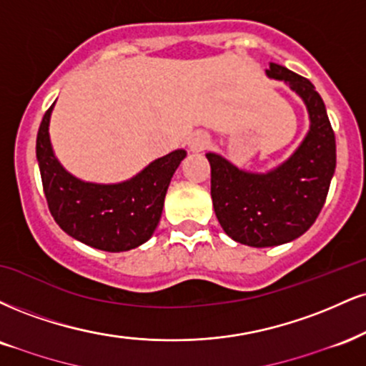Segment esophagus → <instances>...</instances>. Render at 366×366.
<instances>
[{"instance_id": "34e87169", "label": "esophagus", "mask_w": 366, "mask_h": 366, "mask_svg": "<svg viewBox=\"0 0 366 366\" xmlns=\"http://www.w3.org/2000/svg\"><path fill=\"white\" fill-rule=\"evenodd\" d=\"M209 134L208 133H202V131H197L189 138L187 144L189 148H191V152H202V149H206L209 147Z\"/></svg>"}]
</instances>
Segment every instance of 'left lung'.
Segmentation results:
<instances>
[{"instance_id":"left-lung-1","label":"left lung","mask_w":366,"mask_h":366,"mask_svg":"<svg viewBox=\"0 0 366 366\" xmlns=\"http://www.w3.org/2000/svg\"><path fill=\"white\" fill-rule=\"evenodd\" d=\"M266 76L285 81L305 104L310 127L283 164L267 172L239 169L208 152L211 199L230 239L250 247H274L303 235L319 217L336 170V138L322 97L285 66L269 64Z\"/></svg>"}]
</instances>
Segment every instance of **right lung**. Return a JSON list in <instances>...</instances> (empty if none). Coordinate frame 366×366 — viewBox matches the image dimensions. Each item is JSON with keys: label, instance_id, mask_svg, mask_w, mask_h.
Segmentation results:
<instances>
[{"label": "right lung", "instance_id": "1", "mask_svg": "<svg viewBox=\"0 0 366 366\" xmlns=\"http://www.w3.org/2000/svg\"><path fill=\"white\" fill-rule=\"evenodd\" d=\"M54 104L44 114L35 144L52 218L69 237L94 249L124 252L139 247L157 230L167 189L187 152L175 149L157 158L122 182H86L69 174L52 149L49 122Z\"/></svg>", "mask_w": 366, "mask_h": 366}]
</instances>
